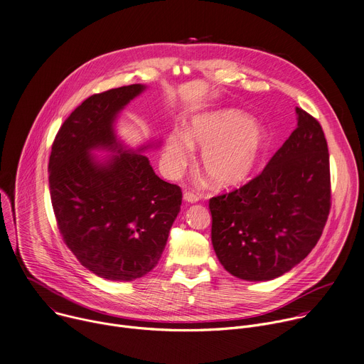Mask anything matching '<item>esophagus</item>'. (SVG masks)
Here are the masks:
<instances>
[{
    "label": "esophagus",
    "instance_id": "esophagus-1",
    "mask_svg": "<svg viewBox=\"0 0 364 364\" xmlns=\"http://www.w3.org/2000/svg\"><path fill=\"white\" fill-rule=\"evenodd\" d=\"M183 199L186 200V203H189V204H195V203H198V200H199V196L196 193H192V192H185L183 193Z\"/></svg>",
    "mask_w": 364,
    "mask_h": 364
}]
</instances>
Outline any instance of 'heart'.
Here are the masks:
<instances>
[{"mask_svg": "<svg viewBox=\"0 0 364 364\" xmlns=\"http://www.w3.org/2000/svg\"><path fill=\"white\" fill-rule=\"evenodd\" d=\"M192 146L203 147L200 166L208 178L215 185L231 186L253 172L267 147V134L235 109L195 117L186 133L175 129L166 139L164 164L169 175L181 173L188 165Z\"/></svg>", "mask_w": 364, "mask_h": 364, "instance_id": "heart-1", "label": "heart"}]
</instances>
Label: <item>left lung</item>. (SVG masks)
Instances as JSON below:
<instances>
[{
	"label": "left lung",
	"instance_id": "8db88e82",
	"mask_svg": "<svg viewBox=\"0 0 364 364\" xmlns=\"http://www.w3.org/2000/svg\"><path fill=\"white\" fill-rule=\"evenodd\" d=\"M298 127L243 186L210 199L211 240L224 269L245 280L289 272L318 243L331 210L330 154L318 119Z\"/></svg>",
	"mask_w": 364,
	"mask_h": 364
}]
</instances>
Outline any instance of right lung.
<instances>
[{"label":"right lung","instance_id":"right-lung-1","mask_svg":"<svg viewBox=\"0 0 364 364\" xmlns=\"http://www.w3.org/2000/svg\"><path fill=\"white\" fill-rule=\"evenodd\" d=\"M144 90L134 84L94 94L65 119L49 159V188L59 232L77 262L108 280L149 273L165 250L182 191L161 181L141 153L123 151L112 123ZM107 146L119 155L98 164Z\"/></svg>","mask_w":364,"mask_h":364}]
</instances>
